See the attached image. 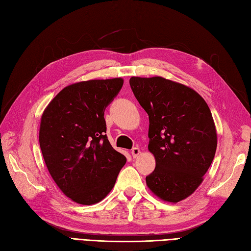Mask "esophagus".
Returning a JSON list of instances; mask_svg holds the SVG:
<instances>
[{
	"mask_svg": "<svg viewBox=\"0 0 251 251\" xmlns=\"http://www.w3.org/2000/svg\"><path fill=\"white\" fill-rule=\"evenodd\" d=\"M140 150L138 149V147H133V149L131 150V155L133 158H137L139 155H140Z\"/></svg>",
	"mask_w": 251,
	"mask_h": 251,
	"instance_id": "1",
	"label": "esophagus"
}]
</instances>
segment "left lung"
<instances>
[{"label": "left lung", "instance_id": "8db88e82", "mask_svg": "<svg viewBox=\"0 0 251 251\" xmlns=\"http://www.w3.org/2000/svg\"><path fill=\"white\" fill-rule=\"evenodd\" d=\"M129 83L150 119L156 168L146 176L147 187L165 201H180L199 187L215 156L210 109L194 90L162 77H131Z\"/></svg>", "mask_w": 251, "mask_h": 251}]
</instances>
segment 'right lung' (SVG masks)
<instances>
[{
	"mask_svg": "<svg viewBox=\"0 0 251 251\" xmlns=\"http://www.w3.org/2000/svg\"><path fill=\"white\" fill-rule=\"evenodd\" d=\"M123 79H95L68 86L44 110L39 143L50 176L73 201H100L114 187L126 157L106 134L105 109Z\"/></svg>",
	"mask_w": 251,
	"mask_h": 251,
	"instance_id": "1",
	"label": "right lung"
}]
</instances>
